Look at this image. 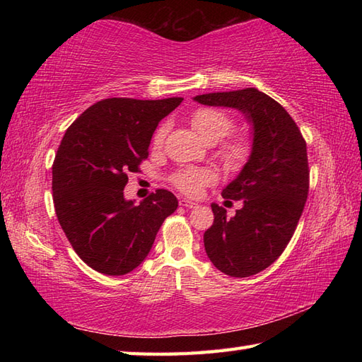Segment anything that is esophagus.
<instances>
[{
	"mask_svg": "<svg viewBox=\"0 0 362 362\" xmlns=\"http://www.w3.org/2000/svg\"><path fill=\"white\" fill-rule=\"evenodd\" d=\"M179 205L180 206H185V209H197V206H199V204L189 201V199H180Z\"/></svg>",
	"mask_w": 362,
	"mask_h": 362,
	"instance_id": "34e87169",
	"label": "esophagus"
}]
</instances>
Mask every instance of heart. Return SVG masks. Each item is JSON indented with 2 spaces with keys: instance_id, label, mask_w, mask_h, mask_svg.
Instances as JSON below:
<instances>
[{
  "instance_id": "obj_1",
  "label": "heart",
  "mask_w": 362,
  "mask_h": 362,
  "mask_svg": "<svg viewBox=\"0 0 362 362\" xmlns=\"http://www.w3.org/2000/svg\"><path fill=\"white\" fill-rule=\"evenodd\" d=\"M189 124L205 143H218L226 138L235 127V121L230 115L214 107H201L189 115ZM168 134V126L157 127L152 136L153 148H161ZM252 143L245 135H233L221 143L218 156L228 169L241 168L249 160ZM216 180V174L206 168H182L171 177V183L188 196L202 194L205 187Z\"/></svg>"
}]
</instances>
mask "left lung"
Here are the masks:
<instances>
[{
    "label": "left lung",
    "mask_w": 362,
    "mask_h": 362,
    "mask_svg": "<svg viewBox=\"0 0 362 362\" xmlns=\"http://www.w3.org/2000/svg\"><path fill=\"white\" fill-rule=\"evenodd\" d=\"M194 99L205 105L233 107L253 124L250 158L222 191L226 202L243 201V209L227 219V210L213 204V226L204 233L214 267L244 279L271 266L296 232L310 191L306 141L291 115L257 88Z\"/></svg>",
    "instance_id": "1"
}]
</instances>
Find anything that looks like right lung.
I'll return each instance as SVG.
<instances>
[{"label": "right lung", "mask_w": 362, "mask_h": 362, "mask_svg": "<svg viewBox=\"0 0 362 362\" xmlns=\"http://www.w3.org/2000/svg\"><path fill=\"white\" fill-rule=\"evenodd\" d=\"M182 101L103 99L66 129L52 163L54 209L74 252L96 272H132L177 210L171 191L157 189L135 205L124 187L148 158L158 122Z\"/></svg>", "instance_id": "add662e5"}]
</instances>
